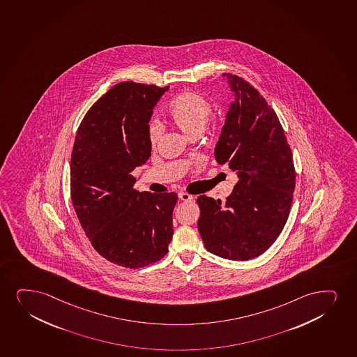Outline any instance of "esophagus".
Here are the masks:
<instances>
[{
  "instance_id": "obj_1",
  "label": "esophagus",
  "mask_w": 357,
  "mask_h": 357,
  "mask_svg": "<svg viewBox=\"0 0 357 357\" xmlns=\"http://www.w3.org/2000/svg\"><path fill=\"white\" fill-rule=\"evenodd\" d=\"M178 197H179V199H181V201H184V202H190V201H192V198H194L191 195L186 194V192H179Z\"/></svg>"
}]
</instances>
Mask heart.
<instances>
[{
  "label": "heart",
  "instance_id": "obj_1",
  "mask_svg": "<svg viewBox=\"0 0 357 357\" xmlns=\"http://www.w3.org/2000/svg\"><path fill=\"white\" fill-rule=\"evenodd\" d=\"M169 119L186 136H199L211 118V103L208 98L196 93L185 91L173 98L168 106ZM162 135V128L158 121H151L148 128L150 146H155Z\"/></svg>",
  "mask_w": 357,
  "mask_h": 357
}]
</instances>
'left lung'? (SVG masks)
<instances>
[{"label": "left lung", "mask_w": 357, "mask_h": 357, "mask_svg": "<svg viewBox=\"0 0 357 357\" xmlns=\"http://www.w3.org/2000/svg\"><path fill=\"white\" fill-rule=\"evenodd\" d=\"M234 101L226 114L214 155L237 173L232 194L220 199L198 196V231L214 255L247 261L264 254L290 214L295 166L275 112L252 85L224 73Z\"/></svg>", "instance_id": "left-lung-1"}]
</instances>
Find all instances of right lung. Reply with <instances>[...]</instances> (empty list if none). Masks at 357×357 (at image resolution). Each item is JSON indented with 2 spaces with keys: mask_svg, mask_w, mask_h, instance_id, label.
Listing matches in <instances>:
<instances>
[{
  "mask_svg": "<svg viewBox=\"0 0 357 357\" xmlns=\"http://www.w3.org/2000/svg\"><path fill=\"white\" fill-rule=\"evenodd\" d=\"M168 86L125 82L93 103L70 158V198L84 232L106 260L136 269L161 260L172 241L176 192H139L135 168L151 154L153 108Z\"/></svg>",
  "mask_w": 357,
  "mask_h": 357,
  "instance_id": "right-lung-1",
  "label": "right lung"
}]
</instances>
